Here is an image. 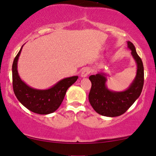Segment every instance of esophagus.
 I'll use <instances>...</instances> for the list:
<instances>
[{"instance_id": "1", "label": "esophagus", "mask_w": 156, "mask_h": 156, "mask_svg": "<svg viewBox=\"0 0 156 156\" xmlns=\"http://www.w3.org/2000/svg\"><path fill=\"white\" fill-rule=\"evenodd\" d=\"M90 72H91L90 69H89V68H84V69L82 70V73H81V76H82V77H87Z\"/></svg>"}]
</instances>
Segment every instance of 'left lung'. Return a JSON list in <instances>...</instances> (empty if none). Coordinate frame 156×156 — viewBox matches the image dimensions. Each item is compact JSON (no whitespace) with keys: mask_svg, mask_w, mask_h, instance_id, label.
I'll use <instances>...</instances> for the list:
<instances>
[{"mask_svg":"<svg viewBox=\"0 0 156 156\" xmlns=\"http://www.w3.org/2000/svg\"><path fill=\"white\" fill-rule=\"evenodd\" d=\"M127 44L137 65L136 77L129 88L123 91L109 90L106 86L108 76L103 72H98L96 75L89 76L91 82L89 94V103L95 112L102 116L115 117L122 115L141 94L144 82V65L133 44L129 41Z\"/></svg>","mask_w":156,"mask_h":156,"instance_id":"1","label":"left lung"}]
</instances>
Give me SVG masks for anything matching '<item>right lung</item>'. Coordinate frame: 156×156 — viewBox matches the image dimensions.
<instances>
[{
    "label": "right lung",
    "mask_w": 156,
    "mask_h": 156,
    "mask_svg": "<svg viewBox=\"0 0 156 156\" xmlns=\"http://www.w3.org/2000/svg\"><path fill=\"white\" fill-rule=\"evenodd\" d=\"M23 47L15 57L12 67L15 95L25 107L36 114H49L55 112L61 105L68 88L77 80L78 76L63 79L48 89L30 87L21 80L18 72V61Z\"/></svg>",
    "instance_id": "1"
}]
</instances>
